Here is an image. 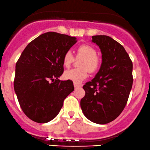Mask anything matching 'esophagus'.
Instances as JSON below:
<instances>
[{"label": "esophagus", "instance_id": "1", "mask_svg": "<svg viewBox=\"0 0 150 150\" xmlns=\"http://www.w3.org/2000/svg\"><path fill=\"white\" fill-rule=\"evenodd\" d=\"M74 86L75 89H76V88H79V87H81L80 86H79V84H77V83H74Z\"/></svg>", "mask_w": 150, "mask_h": 150}]
</instances>
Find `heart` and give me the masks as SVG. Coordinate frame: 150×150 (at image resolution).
I'll list each match as a JSON object with an SVG mask.
<instances>
[{
    "mask_svg": "<svg viewBox=\"0 0 150 150\" xmlns=\"http://www.w3.org/2000/svg\"><path fill=\"white\" fill-rule=\"evenodd\" d=\"M77 56L83 57L81 61V69H72L67 70L64 73V78L66 80L73 81L75 83H80L88 76V70L92 73L99 69L100 61L97 57V51L88 44H82L77 49ZM74 58L71 51H68L64 53L63 64L66 67H69L74 62Z\"/></svg>",
    "mask_w": 150,
    "mask_h": 150,
    "instance_id": "obj_1",
    "label": "heart"
}]
</instances>
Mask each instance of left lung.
I'll return each mask as SVG.
<instances>
[{
    "instance_id": "obj_1",
    "label": "left lung",
    "mask_w": 150,
    "mask_h": 150,
    "mask_svg": "<svg viewBox=\"0 0 150 150\" xmlns=\"http://www.w3.org/2000/svg\"><path fill=\"white\" fill-rule=\"evenodd\" d=\"M101 52L100 69L84 85L81 108L88 120L104 125L116 119L126 106L132 88L133 64L125 48L110 37L95 35Z\"/></svg>"
}]
</instances>
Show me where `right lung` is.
Masks as SVG:
<instances>
[{
  "label": "right lung",
  "mask_w": 150,
  "mask_h": 150,
  "mask_svg": "<svg viewBox=\"0 0 150 150\" xmlns=\"http://www.w3.org/2000/svg\"><path fill=\"white\" fill-rule=\"evenodd\" d=\"M76 38L55 32L42 34L27 45L16 64L14 91L24 113L47 123L58 115L64 99L74 90L71 81H60L64 53Z\"/></svg>",
  "instance_id": "obj_1"
}]
</instances>
